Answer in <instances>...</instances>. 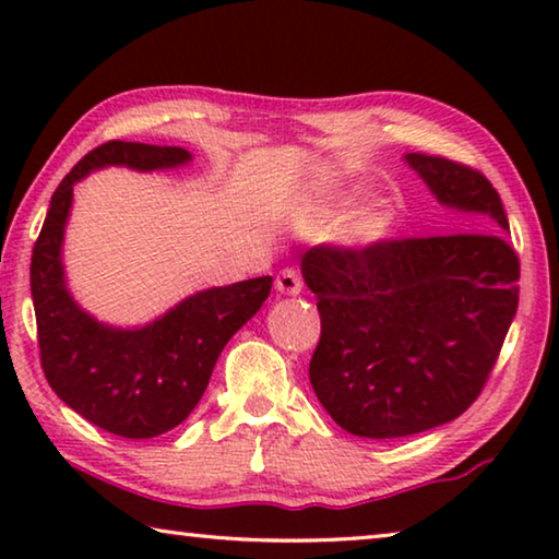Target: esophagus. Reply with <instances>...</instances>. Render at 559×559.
<instances>
[{
  "instance_id": "1",
  "label": "esophagus",
  "mask_w": 559,
  "mask_h": 559,
  "mask_svg": "<svg viewBox=\"0 0 559 559\" xmlns=\"http://www.w3.org/2000/svg\"><path fill=\"white\" fill-rule=\"evenodd\" d=\"M276 288L283 296H298L302 290V276L296 269H283L276 276Z\"/></svg>"
}]
</instances>
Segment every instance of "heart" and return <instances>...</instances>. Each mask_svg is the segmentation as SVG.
<instances>
[{
    "label": "heart",
    "instance_id": "obj_1",
    "mask_svg": "<svg viewBox=\"0 0 559 559\" xmlns=\"http://www.w3.org/2000/svg\"><path fill=\"white\" fill-rule=\"evenodd\" d=\"M390 222L392 214L384 210V206H374V210H365L362 214L357 216L349 226V236L359 241H374L390 231Z\"/></svg>",
    "mask_w": 559,
    "mask_h": 559
}]
</instances>
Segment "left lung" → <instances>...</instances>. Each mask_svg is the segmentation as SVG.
Masks as SVG:
<instances>
[{"mask_svg": "<svg viewBox=\"0 0 559 559\" xmlns=\"http://www.w3.org/2000/svg\"><path fill=\"white\" fill-rule=\"evenodd\" d=\"M441 204L478 229L320 243L300 269L318 298L310 384L345 431L400 439L456 419L484 392L513 323L520 261L490 179L449 157L406 155Z\"/></svg>", "mask_w": 559, "mask_h": 559, "instance_id": "8db88e82", "label": "left lung"}]
</instances>
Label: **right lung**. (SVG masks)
Segmentation results:
<instances>
[{"mask_svg": "<svg viewBox=\"0 0 559 559\" xmlns=\"http://www.w3.org/2000/svg\"><path fill=\"white\" fill-rule=\"evenodd\" d=\"M182 147L110 140L81 159L51 197L32 251V298L41 370L59 400L83 419L122 439H153L182 424L210 384L224 345L257 316L271 293V276L210 288L140 330L100 325L66 290L61 241L73 185L91 169L175 167Z\"/></svg>", "mask_w": 559, "mask_h": 559, "instance_id": "add662e5", "label": "right lung"}]
</instances>
